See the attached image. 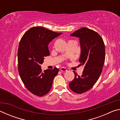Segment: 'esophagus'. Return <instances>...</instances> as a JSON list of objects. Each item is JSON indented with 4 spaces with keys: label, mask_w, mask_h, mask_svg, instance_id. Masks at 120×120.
<instances>
[{
    "label": "esophagus",
    "mask_w": 120,
    "mask_h": 120,
    "mask_svg": "<svg viewBox=\"0 0 120 120\" xmlns=\"http://www.w3.org/2000/svg\"><path fill=\"white\" fill-rule=\"evenodd\" d=\"M60 70L61 71H64V72H65V71H67V70L66 68H65L64 67H62L60 68Z\"/></svg>",
    "instance_id": "1"
}]
</instances>
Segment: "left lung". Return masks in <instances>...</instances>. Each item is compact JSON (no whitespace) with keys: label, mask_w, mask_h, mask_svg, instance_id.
Listing matches in <instances>:
<instances>
[{"label":"left lung","mask_w":120,"mask_h":120,"mask_svg":"<svg viewBox=\"0 0 120 120\" xmlns=\"http://www.w3.org/2000/svg\"><path fill=\"white\" fill-rule=\"evenodd\" d=\"M70 35L79 38L81 54L79 61L84 69L81 76L74 71L75 78L69 86L74 92L82 94L92 88L100 76L105 62V45L98 33L86 27L80 28Z\"/></svg>","instance_id":"1"}]
</instances>
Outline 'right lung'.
Listing matches in <instances>:
<instances>
[{
    "mask_svg": "<svg viewBox=\"0 0 120 120\" xmlns=\"http://www.w3.org/2000/svg\"><path fill=\"white\" fill-rule=\"evenodd\" d=\"M61 34L36 26L28 30L20 41L17 52L19 76L26 88L36 96H43L49 92L59 72L56 67L42 71L41 64L44 57L50 56L48 44Z\"/></svg>",
    "mask_w": 120,
    "mask_h": 120,
    "instance_id": "right-lung-1",
    "label": "right lung"
}]
</instances>
